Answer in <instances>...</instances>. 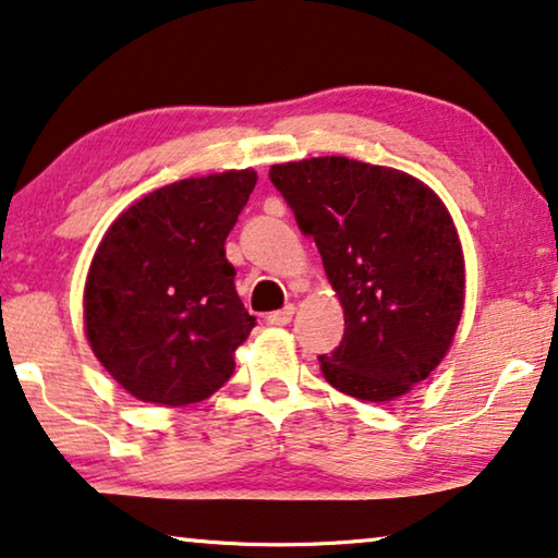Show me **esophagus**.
<instances>
[{"instance_id": "34e87169", "label": "esophagus", "mask_w": 558, "mask_h": 558, "mask_svg": "<svg viewBox=\"0 0 558 558\" xmlns=\"http://www.w3.org/2000/svg\"><path fill=\"white\" fill-rule=\"evenodd\" d=\"M293 313H295V307L293 305H286L282 307V311H276V313H268V320L270 326H288L290 320H293Z\"/></svg>"}]
</instances>
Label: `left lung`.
<instances>
[{
  "instance_id": "obj_1",
  "label": "left lung",
  "mask_w": 558,
  "mask_h": 558,
  "mask_svg": "<svg viewBox=\"0 0 558 558\" xmlns=\"http://www.w3.org/2000/svg\"><path fill=\"white\" fill-rule=\"evenodd\" d=\"M270 182L343 305V340L318 359L323 376L361 401L405 396L444 361L463 313V253L446 205L409 172L336 155L272 165Z\"/></svg>"
}]
</instances>
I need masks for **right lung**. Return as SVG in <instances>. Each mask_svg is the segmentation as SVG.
<instances>
[{
  "instance_id": "add662e5",
  "label": "right lung",
  "mask_w": 558,
  "mask_h": 558,
  "mask_svg": "<svg viewBox=\"0 0 558 558\" xmlns=\"http://www.w3.org/2000/svg\"><path fill=\"white\" fill-rule=\"evenodd\" d=\"M255 182V170L172 182L105 232L85 282V332L105 371L140 401L199 403L235 371L232 353L255 315L235 290L226 238Z\"/></svg>"
}]
</instances>
